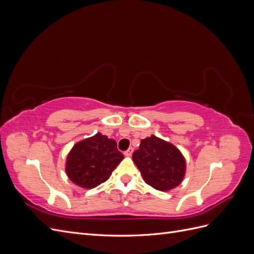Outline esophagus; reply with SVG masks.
<instances>
[{"mask_svg":"<svg viewBox=\"0 0 254 254\" xmlns=\"http://www.w3.org/2000/svg\"><path fill=\"white\" fill-rule=\"evenodd\" d=\"M132 152H133V148L132 147H129L125 152H124V155L126 156V157H130L132 155Z\"/></svg>","mask_w":254,"mask_h":254,"instance_id":"obj_1","label":"esophagus"}]
</instances>
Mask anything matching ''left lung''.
I'll return each mask as SVG.
<instances>
[{"mask_svg":"<svg viewBox=\"0 0 254 254\" xmlns=\"http://www.w3.org/2000/svg\"><path fill=\"white\" fill-rule=\"evenodd\" d=\"M144 181L161 191L177 188L187 173V161L176 146L156 135L141 141L132 155Z\"/></svg>","mask_w":254,"mask_h":254,"instance_id":"obj_1","label":"left lung"}]
</instances>
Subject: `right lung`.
Listing matches in <instances>:
<instances>
[{
	"label": "right lung",
	"instance_id": "obj_1",
	"mask_svg": "<svg viewBox=\"0 0 254 254\" xmlns=\"http://www.w3.org/2000/svg\"><path fill=\"white\" fill-rule=\"evenodd\" d=\"M124 159L117 142L97 132L76 143L68 151L65 174L76 186L94 189L109 179L112 172Z\"/></svg>",
	"mask_w": 254,
	"mask_h": 254
}]
</instances>
